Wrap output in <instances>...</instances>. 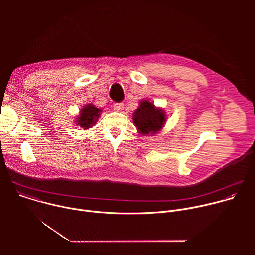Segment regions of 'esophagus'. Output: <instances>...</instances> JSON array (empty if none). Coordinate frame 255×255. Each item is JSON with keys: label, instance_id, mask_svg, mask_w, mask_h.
<instances>
[{"label": "esophagus", "instance_id": "esophagus-1", "mask_svg": "<svg viewBox=\"0 0 255 255\" xmlns=\"http://www.w3.org/2000/svg\"><path fill=\"white\" fill-rule=\"evenodd\" d=\"M113 108L115 111H122L123 108H124V104L123 103H115L113 105Z\"/></svg>", "mask_w": 255, "mask_h": 255}]
</instances>
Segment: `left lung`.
<instances>
[{
  "mask_svg": "<svg viewBox=\"0 0 255 255\" xmlns=\"http://www.w3.org/2000/svg\"><path fill=\"white\" fill-rule=\"evenodd\" d=\"M165 120V112L162 109L156 108L154 104L147 100L141 101L133 114V122L143 135L157 133L163 127Z\"/></svg>",
  "mask_w": 255,
  "mask_h": 255,
  "instance_id": "obj_1",
  "label": "left lung"
}]
</instances>
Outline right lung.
I'll return each instance as SVG.
<instances>
[{
	"mask_svg": "<svg viewBox=\"0 0 255 255\" xmlns=\"http://www.w3.org/2000/svg\"><path fill=\"white\" fill-rule=\"evenodd\" d=\"M101 111L102 110L96 108L93 104H88L80 111V116L77 118L76 122L84 129H89L96 124Z\"/></svg>",
	"mask_w": 255,
	"mask_h": 255,
	"instance_id": "1",
	"label": "right lung"
}]
</instances>
